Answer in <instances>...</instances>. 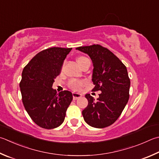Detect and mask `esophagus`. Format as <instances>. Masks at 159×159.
I'll use <instances>...</instances> for the list:
<instances>
[{"label": "esophagus", "mask_w": 159, "mask_h": 159, "mask_svg": "<svg viewBox=\"0 0 159 159\" xmlns=\"http://www.w3.org/2000/svg\"><path fill=\"white\" fill-rule=\"evenodd\" d=\"M72 95H73V99L74 100H76L79 99V98L82 97V94L80 93H78V92H73V93H72Z\"/></svg>", "instance_id": "obj_1"}]
</instances>
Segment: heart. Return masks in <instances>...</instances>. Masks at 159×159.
<instances>
[{"instance_id":"heart-1","label":"heart","mask_w":159,"mask_h":159,"mask_svg":"<svg viewBox=\"0 0 159 159\" xmlns=\"http://www.w3.org/2000/svg\"><path fill=\"white\" fill-rule=\"evenodd\" d=\"M76 60H77L78 64H79L80 67L83 63L88 61L89 60L88 58V57H86L85 56H80L78 57ZM68 84H69V86H70V88L73 89V90L77 91V90H79V89L81 88L83 84H84V82H83V80H80L71 79L69 81Z\"/></svg>"}]
</instances>
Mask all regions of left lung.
Returning <instances> with one entry per match:
<instances>
[{
    "mask_svg": "<svg viewBox=\"0 0 159 159\" xmlns=\"http://www.w3.org/2000/svg\"><path fill=\"white\" fill-rule=\"evenodd\" d=\"M76 49L87 53L93 63L92 91L102 93L97 100L85 94L88 105L82 114L85 122L94 128L111 125L120 116L129 99L130 79L122 61L108 48L99 44Z\"/></svg>",
    "mask_w": 159,
    "mask_h": 159,
    "instance_id": "left-lung-1",
    "label": "left lung"
}]
</instances>
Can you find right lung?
<instances>
[{
  "mask_svg": "<svg viewBox=\"0 0 159 159\" xmlns=\"http://www.w3.org/2000/svg\"><path fill=\"white\" fill-rule=\"evenodd\" d=\"M71 49L52 47L40 51L22 71L19 86L23 103L31 119L42 128L51 129L61 125L73 99L71 92L57 94L52 88Z\"/></svg>",
  "mask_w": 159,
  "mask_h": 159,
  "instance_id": "obj_1",
  "label": "right lung"
}]
</instances>
